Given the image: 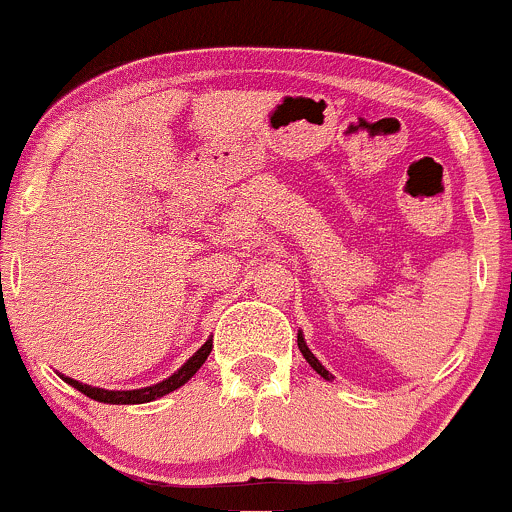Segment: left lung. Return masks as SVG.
<instances>
[{
  "instance_id": "left-lung-1",
  "label": "left lung",
  "mask_w": 512,
  "mask_h": 512,
  "mask_svg": "<svg viewBox=\"0 0 512 512\" xmlns=\"http://www.w3.org/2000/svg\"><path fill=\"white\" fill-rule=\"evenodd\" d=\"M298 350H300V352H303L305 362H308V365H310V367H313V370H315V372H318V374H320V377H323V379H328V382H333V374H330L328 370H325V367H323V362H320V360H318V357H315V355H313V352H310L308 342H305V337H303V333H300V330H298Z\"/></svg>"
}]
</instances>
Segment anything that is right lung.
Segmentation results:
<instances>
[{"mask_svg":"<svg viewBox=\"0 0 512 512\" xmlns=\"http://www.w3.org/2000/svg\"><path fill=\"white\" fill-rule=\"evenodd\" d=\"M209 352H212V340L204 342V345L199 347V350L194 352V355L189 357V360L184 362V365L179 367L177 372H172L170 377L162 379V382H157V384H150V387H142V389L91 387V384H83V382H78V379L66 377V374H61V379L66 384H71L73 389H78L81 394H86V397L96 399V402H103V404H145V402H155V399L165 397V394L175 392V389L182 387V384H187L189 379L197 374L199 367L204 365V360L209 357Z\"/></svg>","mask_w":512,"mask_h":512,"instance_id":"obj_1","label":"right lung"}]
</instances>
